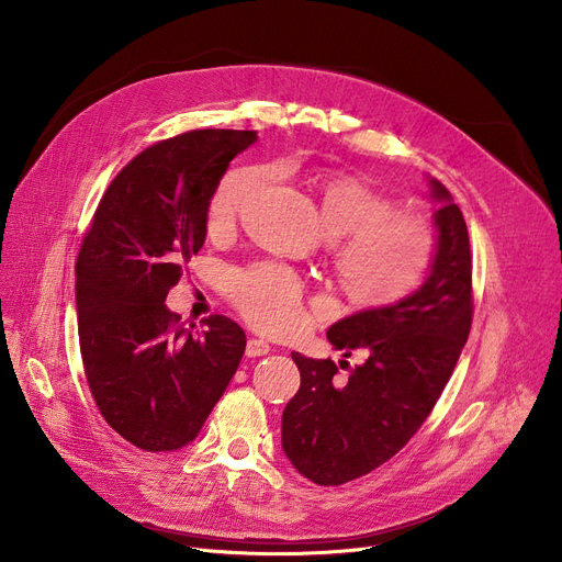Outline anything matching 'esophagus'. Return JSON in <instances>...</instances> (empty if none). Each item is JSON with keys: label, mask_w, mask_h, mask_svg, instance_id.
Instances as JSON below:
<instances>
[{"label": "esophagus", "mask_w": 562, "mask_h": 562, "mask_svg": "<svg viewBox=\"0 0 562 562\" xmlns=\"http://www.w3.org/2000/svg\"><path fill=\"white\" fill-rule=\"evenodd\" d=\"M269 350H271L269 341L257 339V337H250V339H248V344H246V356H248V358H261V356H269Z\"/></svg>", "instance_id": "34e87169"}]
</instances>
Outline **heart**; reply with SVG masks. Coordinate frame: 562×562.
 Wrapping results in <instances>:
<instances>
[{"label": "heart", "mask_w": 562, "mask_h": 562, "mask_svg": "<svg viewBox=\"0 0 562 562\" xmlns=\"http://www.w3.org/2000/svg\"><path fill=\"white\" fill-rule=\"evenodd\" d=\"M259 182L257 168L229 170L216 187L206 223L223 229L234 223L244 200ZM318 218L335 244V271L346 299L362 310L398 305L426 280L437 236L417 214L394 212V202L369 182L328 170L316 182ZM236 307L255 328L273 335L296 330L303 321V284L276 263H257L229 278Z\"/></svg>", "instance_id": "heart-1"}]
</instances>
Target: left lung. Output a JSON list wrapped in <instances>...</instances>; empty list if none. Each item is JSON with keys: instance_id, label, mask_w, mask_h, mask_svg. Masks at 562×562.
<instances>
[{"instance_id": "1", "label": "left lung", "mask_w": 562, "mask_h": 562, "mask_svg": "<svg viewBox=\"0 0 562 562\" xmlns=\"http://www.w3.org/2000/svg\"><path fill=\"white\" fill-rule=\"evenodd\" d=\"M437 204V252L422 286L385 310L339 318L328 341L364 362L339 378L333 360L291 352L301 390L282 412V451L316 485L356 481L396 456L415 435L458 364L471 328V252L460 206L426 175Z\"/></svg>"}]
</instances>
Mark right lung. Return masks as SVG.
<instances>
[{"instance_id":"obj_1","label":"right lung","mask_w":562,"mask_h":562,"mask_svg":"<svg viewBox=\"0 0 562 562\" xmlns=\"http://www.w3.org/2000/svg\"><path fill=\"white\" fill-rule=\"evenodd\" d=\"M257 132L195 130L147 147L109 184L77 257V326L88 387L130 445L177 451L198 437L246 350L216 314L184 328L168 291L204 246L206 206Z\"/></svg>"}]
</instances>
